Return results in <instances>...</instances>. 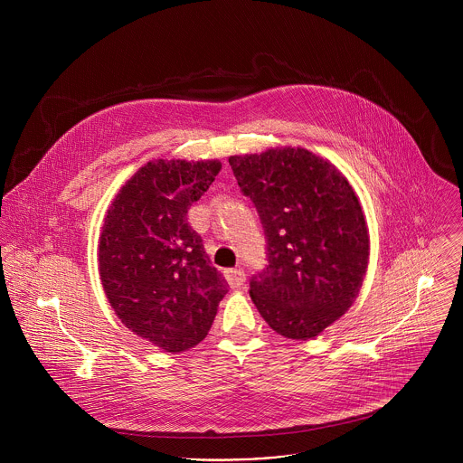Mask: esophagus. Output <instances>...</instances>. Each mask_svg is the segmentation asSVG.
Masks as SVG:
<instances>
[{
  "label": "esophagus",
  "instance_id": "esophagus-1",
  "mask_svg": "<svg viewBox=\"0 0 463 463\" xmlns=\"http://www.w3.org/2000/svg\"><path fill=\"white\" fill-rule=\"evenodd\" d=\"M225 279H227V282H229V286L232 288V289H238V288H241L243 286V282H245V273H243V269H227L225 271Z\"/></svg>",
  "mask_w": 463,
  "mask_h": 463
}]
</instances>
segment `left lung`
<instances>
[{
  "mask_svg": "<svg viewBox=\"0 0 463 463\" xmlns=\"http://www.w3.org/2000/svg\"><path fill=\"white\" fill-rule=\"evenodd\" d=\"M268 240L250 298L277 334L307 341L354 304L368 268L366 220L348 179L306 148L229 157Z\"/></svg>",
  "mask_w": 463,
  "mask_h": 463,
  "instance_id": "left-lung-1",
  "label": "left lung"
}]
</instances>
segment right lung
<instances>
[{
  "label": "right lung",
  "mask_w": 463,
  "mask_h": 463,
  "mask_svg": "<svg viewBox=\"0 0 463 463\" xmlns=\"http://www.w3.org/2000/svg\"><path fill=\"white\" fill-rule=\"evenodd\" d=\"M220 161H152L118 190L104 218L99 271L120 322L165 352L202 343L225 297L203 240L186 222Z\"/></svg>",
  "instance_id": "add662e5"
}]
</instances>
